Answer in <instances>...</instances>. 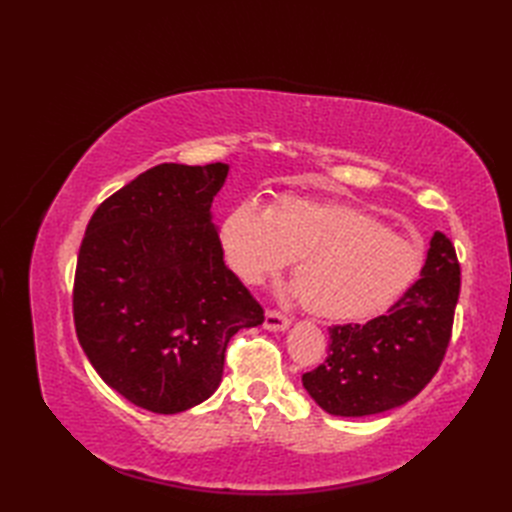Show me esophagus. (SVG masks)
I'll return each instance as SVG.
<instances>
[{
	"mask_svg": "<svg viewBox=\"0 0 512 512\" xmlns=\"http://www.w3.org/2000/svg\"><path fill=\"white\" fill-rule=\"evenodd\" d=\"M288 327H290V320L284 314L275 312V309H269V312L265 314V329L267 331L280 333V331H286Z\"/></svg>",
	"mask_w": 512,
	"mask_h": 512,
	"instance_id": "34e87169",
	"label": "esophagus"
}]
</instances>
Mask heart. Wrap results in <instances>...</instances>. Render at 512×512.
<instances>
[{
    "label": "heart",
    "instance_id": "obj_1",
    "mask_svg": "<svg viewBox=\"0 0 512 512\" xmlns=\"http://www.w3.org/2000/svg\"><path fill=\"white\" fill-rule=\"evenodd\" d=\"M218 243L228 269L247 286L297 262L294 284L305 309L337 322L386 314L423 269L414 241L333 200L284 198L271 211L243 200L220 220Z\"/></svg>",
    "mask_w": 512,
    "mask_h": 512
}]
</instances>
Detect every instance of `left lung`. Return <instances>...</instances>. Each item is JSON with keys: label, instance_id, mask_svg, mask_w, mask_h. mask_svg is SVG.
Returning <instances> with one entry per match:
<instances>
[{"label": "left lung", "instance_id": "left-lung-1", "mask_svg": "<svg viewBox=\"0 0 512 512\" xmlns=\"http://www.w3.org/2000/svg\"><path fill=\"white\" fill-rule=\"evenodd\" d=\"M461 269L455 247L433 232L418 280L395 307L365 324L329 329V356L303 386L333 416H369L408 404L436 376L451 342Z\"/></svg>", "mask_w": 512, "mask_h": 512}]
</instances>
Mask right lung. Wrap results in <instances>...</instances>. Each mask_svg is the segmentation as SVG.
<instances>
[{
	"mask_svg": "<svg viewBox=\"0 0 512 512\" xmlns=\"http://www.w3.org/2000/svg\"><path fill=\"white\" fill-rule=\"evenodd\" d=\"M228 164H158L91 215L74 275L76 337L130 404L177 414L222 382L230 337L265 312L220 252L211 203Z\"/></svg>",
	"mask_w": 512,
	"mask_h": 512,
	"instance_id": "right-lung-1",
	"label": "right lung"
}]
</instances>
